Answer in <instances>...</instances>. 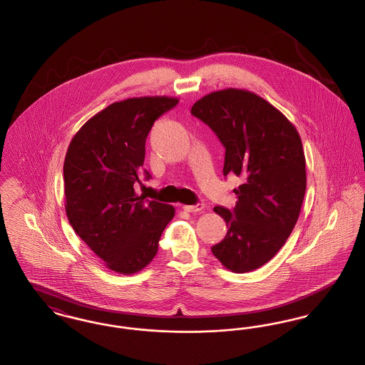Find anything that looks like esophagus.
I'll list each match as a JSON object with an SVG mask.
<instances>
[{
	"label": "esophagus",
	"mask_w": 365,
	"mask_h": 365,
	"mask_svg": "<svg viewBox=\"0 0 365 365\" xmlns=\"http://www.w3.org/2000/svg\"><path fill=\"white\" fill-rule=\"evenodd\" d=\"M183 209L186 210V212H190V213H195V212H201L202 209H204V205L202 204H195V205H185Z\"/></svg>",
	"instance_id": "1"
}]
</instances>
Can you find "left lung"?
<instances>
[{"label": "left lung", "mask_w": 365, "mask_h": 365, "mask_svg": "<svg viewBox=\"0 0 365 365\" xmlns=\"http://www.w3.org/2000/svg\"><path fill=\"white\" fill-rule=\"evenodd\" d=\"M191 115L226 148L223 175L242 179L234 189L235 208H213L228 231L212 253L235 274L257 269L278 253L299 216L307 190L299 134L274 105L242 88L207 94L191 106Z\"/></svg>", "instance_id": "left-lung-1"}]
</instances>
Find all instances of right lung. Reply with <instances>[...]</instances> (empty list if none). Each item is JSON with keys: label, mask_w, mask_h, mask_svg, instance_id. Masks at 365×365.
I'll return each mask as SVG.
<instances>
[{"label": "right lung", "mask_w": 365, "mask_h": 365, "mask_svg": "<svg viewBox=\"0 0 365 365\" xmlns=\"http://www.w3.org/2000/svg\"><path fill=\"white\" fill-rule=\"evenodd\" d=\"M178 103L165 96L113 103L88 119L68 146L63 170L67 217L118 274H135L155 259L160 237L175 216L173 205L137 195L134 183L153 123Z\"/></svg>", "instance_id": "add662e5"}]
</instances>
